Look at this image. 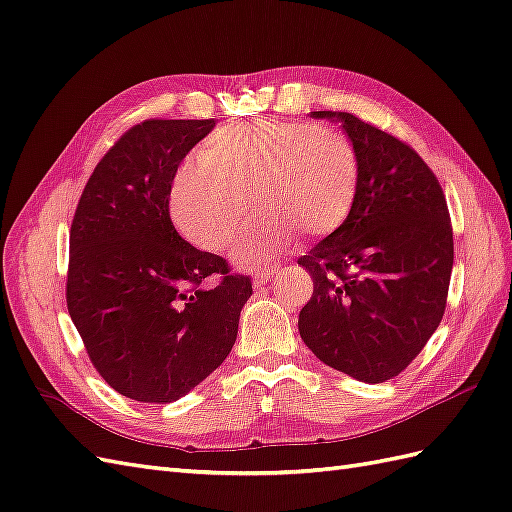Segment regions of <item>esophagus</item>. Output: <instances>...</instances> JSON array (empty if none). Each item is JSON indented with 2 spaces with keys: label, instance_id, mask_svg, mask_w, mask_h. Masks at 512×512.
<instances>
[{
  "label": "esophagus",
  "instance_id": "esophagus-1",
  "mask_svg": "<svg viewBox=\"0 0 512 512\" xmlns=\"http://www.w3.org/2000/svg\"><path fill=\"white\" fill-rule=\"evenodd\" d=\"M271 278H273V271H263V273H256L254 280H252L254 289H260V286H263L265 282H269Z\"/></svg>",
  "mask_w": 512,
  "mask_h": 512
}]
</instances>
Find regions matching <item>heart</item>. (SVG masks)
<instances>
[{
	"label": "heart",
	"instance_id": "obj_1",
	"mask_svg": "<svg viewBox=\"0 0 512 512\" xmlns=\"http://www.w3.org/2000/svg\"><path fill=\"white\" fill-rule=\"evenodd\" d=\"M197 165L173 178L171 219L186 241L223 252L252 204L258 219L234 252L243 269L265 267L293 232L328 236L350 217L360 160L350 136L310 121L252 119L210 132Z\"/></svg>",
	"mask_w": 512,
	"mask_h": 512
}]
</instances>
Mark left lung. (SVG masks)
Returning a JSON list of instances; mask_svg holds the SVG:
<instances>
[{
    "mask_svg": "<svg viewBox=\"0 0 512 512\" xmlns=\"http://www.w3.org/2000/svg\"><path fill=\"white\" fill-rule=\"evenodd\" d=\"M341 123L360 160L350 217L297 260L315 291L299 336L321 363L378 384L404 371L445 313L454 236L439 180L421 156L352 112L319 110Z\"/></svg>",
    "mask_w": 512,
    "mask_h": 512,
    "instance_id": "left-lung-1",
    "label": "left lung"
}]
</instances>
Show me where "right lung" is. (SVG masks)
I'll use <instances>...</instances> for the list:
<instances>
[{
    "mask_svg": "<svg viewBox=\"0 0 512 512\" xmlns=\"http://www.w3.org/2000/svg\"><path fill=\"white\" fill-rule=\"evenodd\" d=\"M215 119H149L99 160L69 236L67 308L91 363L136 402L171 404L228 358L247 276L184 241L169 217L180 162ZM222 282L206 290L203 280Z\"/></svg>",
    "mask_w": 512,
    "mask_h": 512,
    "instance_id": "obj_1",
    "label": "right lung"
}]
</instances>
